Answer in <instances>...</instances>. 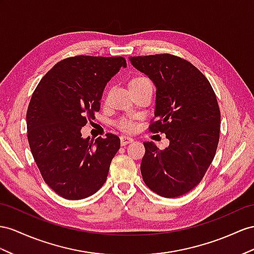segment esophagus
I'll return each mask as SVG.
<instances>
[{"instance_id":"obj_1","label":"esophagus","mask_w":254,"mask_h":254,"mask_svg":"<svg viewBox=\"0 0 254 254\" xmlns=\"http://www.w3.org/2000/svg\"><path fill=\"white\" fill-rule=\"evenodd\" d=\"M120 140H121V145L126 146V145L129 144V142H132L133 138L128 137V136H126V135H122V136H120Z\"/></svg>"}]
</instances>
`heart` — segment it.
Listing matches in <instances>:
<instances>
[{
	"label": "heart",
	"instance_id": "heart-1",
	"mask_svg": "<svg viewBox=\"0 0 254 254\" xmlns=\"http://www.w3.org/2000/svg\"><path fill=\"white\" fill-rule=\"evenodd\" d=\"M145 82H149L146 77L144 76H135L133 77L131 80L128 81V88L134 87V86H138V84H142ZM117 127H118L122 131L126 132H131L134 129V123L132 120L129 119H121L118 122H117Z\"/></svg>",
	"mask_w": 254,
	"mask_h": 254
}]
</instances>
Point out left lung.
<instances>
[{
    "label": "left lung",
    "instance_id": "obj_1",
    "mask_svg": "<svg viewBox=\"0 0 254 254\" xmlns=\"http://www.w3.org/2000/svg\"><path fill=\"white\" fill-rule=\"evenodd\" d=\"M129 61L157 88L149 129L165 133L170 140L163 150L144 142L142 179L161 196H181L200 183L216 154L221 121L217 96L205 75L183 58L161 54Z\"/></svg>",
    "mask_w": 254,
    "mask_h": 254
}]
</instances>
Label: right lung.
<instances>
[{
    "label": "right lung",
    "mask_w": 254,
    "mask_h": 254,
    "mask_svg": "<svg viewBox=\"0 0 254 254\" xmlns=\"http://www.w3.org/2000/svg\"><path fill=\"white\" fill-rule=\"evenodd\" d=\"M123 57L76 56L58 62L32 94L27 112L28 140L42 177L66 199L100 190L120 148L118 136L82 138L80 129L101 108L104 88Z\"/></svg>",
    "instance_id": "right-lung-1"
}]
</instances>
